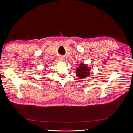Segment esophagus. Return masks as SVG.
<instances>
[{
    "mask_svg": "<svg viewBox=\"0 0 133 133\" xmlns=\"http://www.w3.org/2000/svg\"><path fill=\"white\" fill-rule=\"evenodd\" d=\"M59 59H60V60H64V58L63 57H60V58H59Z\"/></svg>",
    "mask_w": 133,
    "mask_h": 133,
    "instance_id": "esophagus-1",
    "label": "esophagus"
}]
</instances>
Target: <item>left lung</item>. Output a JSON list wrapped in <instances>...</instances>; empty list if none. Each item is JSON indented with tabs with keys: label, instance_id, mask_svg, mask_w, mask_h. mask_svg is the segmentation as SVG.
Wrapping results in <instances>:
<instances>
[{
	"label": "left lung",
	"instance_id": "1",
	"mask_svg": "<svg viewBox=\"0 0 133 133\" xmlns=\"http://www.w3.org/2000/svg\"><path fill=\"white\" fill-rule=\"evenodd\" d=\"M90 70V69L88 67V66H86L85 64H80L79 67L76 69V73L78 77H79L80 79H82L83 78H85L88 76L89 75Z\"/></svg>",
	"mask_w": 133,
	"mask_h": 133
}]
</instances>
